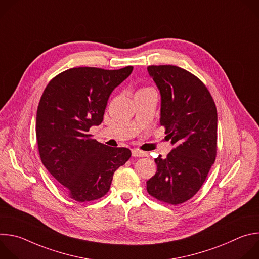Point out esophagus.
Instances as JSON below:
<instances>
[{"instance_id":"esophagus-1","label":"esophagus","mask_w":259,"mask_h":259,"mask_svg":"<svg viewBox=\"0 0 259 259\" xmlns=\"http://www.w3.org/2000/svg\"><path fill=\"white\" fill-rule=\"evenodd\" d=\"M132 156H133V157H136V158H141V157H145L146 154L140 152V151L137 150V149H133V150H132Z\"/></svg>"}]
</instances>
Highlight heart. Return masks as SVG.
Returning a JSON list of instances; mask_svg holds the SVG:
<instances>
[{
    "label": "heart",
    "mask_w": 259,
    "mask_h": 259,
    "mask_svg": "<svg viewBox=\"0 0 259 259\" xmlns=\"http://www.w3.org/2000/svg\"><path fill=\"white\" fill-rule=\"evenodd\" d=\"M144 89H146V88H142V89H140V90H144ZM140 90H138V91H140Z\"/></svg>",
    "instance_id": "heart-1"
}]
</instances>
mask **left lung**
Instances as JSON below:
<instances>
[{"label": "left lung", "instance_id": "1", "mask_svg": "<svg viewBox=\"0 0 259 259\" xmlns=\"http://www.w3.org/2000/svg\"><path fill=\"white\" fill-rule=\"evenodd\" d=\"M162 97L161 126L174 149L155 159L156 174L146 191L157 200L178 205L201 189L217 152V110L205 84L175 65L147 67Z\"/></svg>", "mask_w": 259, "mask_h": 259}]
</instances>
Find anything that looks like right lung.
Wrapping results in <instances>:
<instances>
[{"label": "right lung", "mask_w": 259, "mask_h": 259, "mask_svg": "<svg viewBox=\"0 0 259 259\" xmlns=\"http://www.w3.org/2000/svg\"><path fill=\"white\" fill-rule=\"evenodd\" d=\"M133 70L72 67L54 77L36 110V141L43 165L68 197L79 203L107 194L115 171L131 157L126 147H110L92 138L108 97Z\"/></svg>", "instance_id": "add662e5"}]
</instances>
